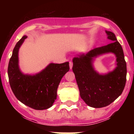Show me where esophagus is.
<instances>
[{
	"label": "esophagus",
	"mask_w": 134,
	"mask_h": 134,
	"mask_svg": "<svg viewBox=\"0 0 134 134\" xmlns=\"http://www.w3.org/2000/svg\"><path fill=\"white\" fill-rule=\"evenodd\" d=\"M72 62H69V67H70V69H71L72 68Z\"/></svg>",
	"instance_id": "obj_1"
}]
</instances>
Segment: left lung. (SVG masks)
I'll return each mask as SVG.
<instances>
[{"label": "left lung", "instance_id": "1", "mask_svg": "<svg viewBox=\"0 0 134 134\" xmlns=\"http://www.w3.org/2000/svg\"><path fill=\"white\" fill-rule=\"evenodd\" d=\"M108 40L113 43L95 48L86 54H80L72 59V71L80 91V95L89 106L100 108L107 106L123 91L126 81V63L123 50L115 35L106 30ZM113 53L116 56V67L106 74L94 70L93 61L98 55Z\"/></svg>", "mask_w": 134, "mask_h": 134}]
</instances>
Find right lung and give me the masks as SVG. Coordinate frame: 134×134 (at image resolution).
<instances>
[{
    "label": "right lung",
    "mask_w": 134,
    "mask_h": 134,
    "mask_svg": "<svg viewBox=\"0 0 134 134\" xmlns=\"http://www.w3.org/2000/svg\"><path fill=\"white\" fill-rule=\"evenodd\" d=\"M26 38L24 36L17 42L9 59V85L16 98L26 106L37 110L47 109L56 99L59 82L69 71V63H51L36 75L23 74L19 66V50Z\"/></svg>",
    "instance_id": "1"
}]
</instances>
